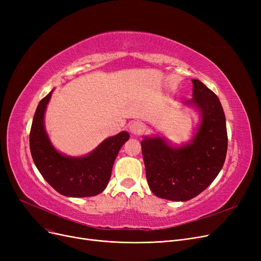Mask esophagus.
Wrapping results in <instances>:
<instances>
[{"label": "esophagus", "instance_id": "esophagus-1", "mask_svg": "<svg viewBox=\"0 0 261 261\" xmlns=\"http://www.w3.org/2000/svg\"><path fill=\"white\" fill-rule=\"evenodd\" d=\"M129 130H130L131 134H133V135H140L145 131V126L143 122H141L139 120L133 121L129 127Z\"/></svg>", "mask_w": 261, "mask_h": 261}]
</instances>
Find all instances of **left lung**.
Wrapping results in <instances>:
<instances>
[{"label":"left lung","instance_id":"1","mask_svg":"<svg viewBox=\"0 0 261 261\" xmlns=\"http://www.w3.org/2000/svg\"><path fill=\"white\" fill-rule=\"evenodd\" d=\"M194 108L200 123L191 140L172 146L163 136H144L143 159L149 188L162 199L188 201L206 189L223 167L227 132L223 108L217 95L203 82L193 79Z\"/></svg>","mask_w":261,"mask_h":261}]
</instances>
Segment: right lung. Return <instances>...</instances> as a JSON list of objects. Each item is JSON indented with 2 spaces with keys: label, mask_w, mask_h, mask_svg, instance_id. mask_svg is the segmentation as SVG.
I'll use <instances>...</instances> for the list:
<instances>
[{
  "label": "right lung",
  "mask_w": 261,
  "mask_h": 261,
  "mask_svg": "<svg viewBox=\"0 0 261 261\" xmlns=\"http://www.w3.org/2000/svg\"><path fill=\"white\" fill-rule=\"evenodd\" d=\"M53 91L39 102L32 123L30 147L35 165L45 181L65 197L98 195L106 189L114 161L130 135L127 131H121L110 136L84 156L59 152L51 144L44 126V115Z\"/></svg>",
  "instance_id": "add662e5"
}]
</instances>
